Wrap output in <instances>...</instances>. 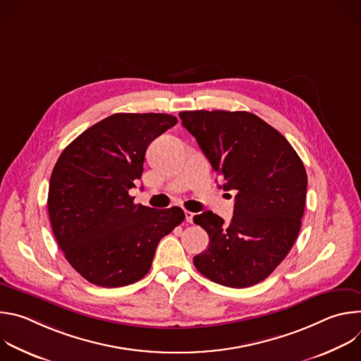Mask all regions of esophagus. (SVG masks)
Wrapping results in <instances>:
<instances>
[{"label": "esophagus", "mask_w": 361, "mask_h": 361, "mask_svg": "<svg viewBox=\"0 0 361 361\" xmlns=\"http://www.w3.org/2000/svg\"><path fill=\"white\" fill-rule=\"evenodd\" d=\"M184 214H185V220H187L188 223H192V219H194V213H191V212H185Z\"/></svg>", "instance_id": "34e87169"}]
</instances>
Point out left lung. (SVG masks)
I'll list each match as a JSON object with an SVG mask.
<instances>
[{"mask_svg": "<svg viewBox=\"0 0 361 361\" xmlns=\"http://www.w3.org/2000/svg\"><path fill=\"white\" fill-rule=\"evenodd\" d=\"M191 133L223 181L234 190L230 224L213 212L194 216L210 237L195 269L221 286L244 288L267 279L297 240L307 174L298 154L276 128L247 111H183Z\"/></svg>", "mask_w": 361, "mask_h": 361, "instance_id": "1", "label": "left lung"}]
</instances>
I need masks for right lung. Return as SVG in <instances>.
Segmentation results:
<instances>
[{
  "mask_svg": "<svg viewBox=\"0 0 361 361\" xmlns=\"http://www.w3.org/2000/svg\"><path fill=\"white\" fill-rule=\"evenodd\" d=\"M177 124L169 114H113L68 144L48 188V216L67 262L87 281L123 287L149 270L160 240L184 220L180 207L134 204L149 142Z\"/></svg>",
  "mask_w": 361,
  "mask_h": 361,
  "instance_id": "add662e5",
  "label": "right lung"
}]
</instances>
